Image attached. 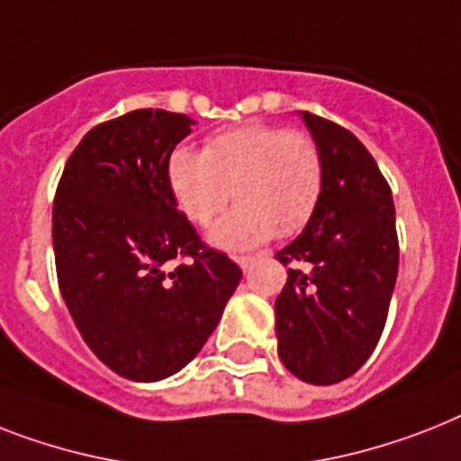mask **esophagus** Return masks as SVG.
Here are the masks:
<instances>
[{
	"instance_id": "34e87169",
	"label": "esophagus",
	"mask_w": 461,
	"mask_h": 461,
	"mask_svg": "<svg viewBox=\"0 0 461 461\" xmlns=\"http://www.w3.org/2000/svg\"><path fill=\"white\" fill-rule=\"evenodd\" d=\"M258 258H260V256H239L237 263L241 265L243 269H250V267H253V265L258 263Z\"/></svg>"
}]
</instances>
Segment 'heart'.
<instances>
[{
  "label": "heart",
  "mask_w": 461,
  "mask_h": 461,
  "mask_svg": "<svg viewBox=\"0 0 461 461\" xmlns=\"http://www.w3.org/2000/svg\"><path fill=\"white\" fill-rule=\"evenodd\" d=\"M166 179L179 211L211 224L234 189L239 205L220 220L211 241L224 250L294 237L310 222L324 192V156L310 134L282 125H241L208 137L203 151L177 146Z\"/></svg>",
  "instance_id": "obj_1"
}]
</instances>
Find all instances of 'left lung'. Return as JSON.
Segmentation results:
<instances>
[{
	"label": "left lung",
	"mask_w": 461,
	"mask_h": 461,
	"mask_svg": "<svg viewBox=\"0 0 461 461\" xmlns=\"http://www.w3.org/2000/svg\"><path fill=\"white\" fill-rule=\"evenodd\" d=\"M303 121L324 156V192L305 230L276 253L289 265L276 339L294 376L331 386L369 360L386 327L400 258L395 205L350 130L308 111Z\"/></svg>",
	"instance_id": "8db88e82"
}]
</instances>
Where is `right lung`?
<instances>
[{
	"mask_svg": "<svg viewBox=\"0 0 461 461\" xmlns=\"http://www.w3.org/2000/svg\"><path fill=\"white\" fill-rule=\"evenodd\" d=\"M192 122L160 108L101 122L75 146L56 186L63 301L92 353L132 381L189 365L241 282V267L201 241L167 186V156Z\"/></svg>",
	"mask_w": 461,
	"mask_h": 461,
	"instance_id": "add662e5",
	"label": "right lung"
}]
</instances>
